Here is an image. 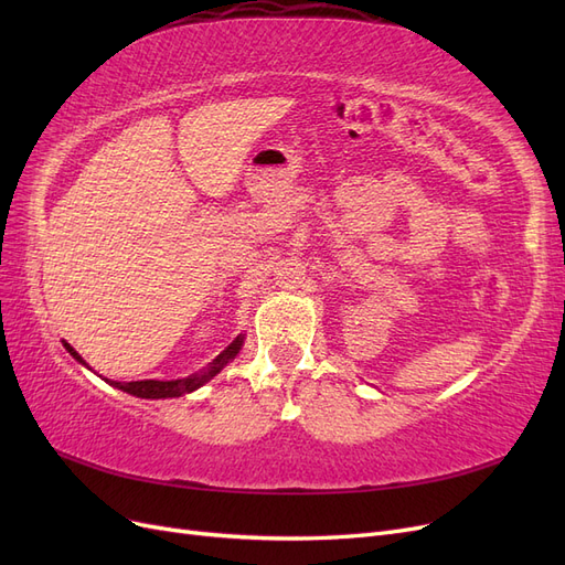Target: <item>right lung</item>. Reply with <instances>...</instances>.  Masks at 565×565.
<instances>
[{
  "label": "right lung",
  "instance_id": "right-lung-1",
  "mask_svg": "<svg viewBox=\"0 0 565 565\" xmlns=\"http://www.w3.org/2000/svg\"><path fill=\"white\" fill-rule=\"evenodd\" d=\"M243 344H245V334H237L231 344L221 351L214 361L207 365V367H202L200 372H195V374H188V377H183V380H169V382H160V380H143V382H110V380H106L110 386H115V388H119V391H125V393H129V396H136V398H150V401H158V398H179V396H185V393H193V391H198L200 386H204L207 384L210 380H214L216 374L224 370L233 358L241 353V349H243ZM63 347H65V351L71 353L77 363H82L84 367H89L87 363H84V358L67 344V341H63Z\"/></svg>",
  "mask_w": 565,
  "mask_h": 565
}]
</instances>
